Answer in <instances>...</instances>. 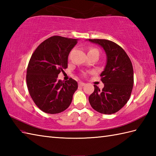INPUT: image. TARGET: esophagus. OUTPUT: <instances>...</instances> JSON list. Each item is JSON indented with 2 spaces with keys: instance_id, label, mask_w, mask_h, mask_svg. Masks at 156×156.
<instances>
[{
  "instance_id": "34e87169",
  "label": "esophagus",
  "mask_w": 156,
  "mask_h": 156,
  "mask_svg": "<svg viewBox=\"0 0 156 156\" xmlns=\"http://www.w3.org/2000/svg\"><path fill=\"white\" fill-rule=\"evenodd\" d=\"M85 85V83H84V82H78V86L79 87H83V86Z\"/></svg>"
}]
</instances>
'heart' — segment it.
Masks as SVG:
<instances>
[{"label":"heart","mask_w":156,"mask_h":156,"mask_svg":"<svg viewBox=\"0 0 156 156\" xmlns=\"http://www.w3.org/2000/svg\"><path fill=\"white\" fill-rule=\"evenodd\" d=\"M98 51V49H96V48H90V49H89V51H88V52H91V51ZM84 75H85V74H84Z\"/></svg>","instance_id":"obj_1"}]
</instances>
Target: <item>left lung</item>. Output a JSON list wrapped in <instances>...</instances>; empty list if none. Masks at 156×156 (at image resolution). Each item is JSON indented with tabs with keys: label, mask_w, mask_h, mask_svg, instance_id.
<instances>
[{
	"label": "left lung",
	"mask_w": 156,
	"mask_h": 156,
	"mask_svg": "<svg viewBox=\"0 0 156 156\" xmlns=\"http://www.w3.org/2000/svg\"><path fill=\"white\" fill-rule=\"evenodd\" d=\"M98 44L107 54V64L101 73L104 88L94 85V91L88 98L95 111L105 115L117 112L131 97L133 87V69L130 58L121 46L107 39H88Z\"/></svg>",
	"instance_id": "left-lung-1"
}]
</instances>
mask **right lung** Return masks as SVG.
I'll list each match as a JSON object with an SVG mask.
<instances>
[{"instance_id": "obj_1", "label": "right lung", "mask_w": 156, "mask_h": 156, "mask_svg": "<svg viewBox=\"0 0 156 156\" xmlns=\"http://www.w3.org/2000/svg\"><path fill=\"white\" fill-rule=\"evenodd\" d=\"M77 39L52 36L36 48L29 60L26 75L28 90L37 107L48 114L68 108L78 88L75 80L64 82L58 76L68 67V58Z\"/></svg>"}]
</instances>
